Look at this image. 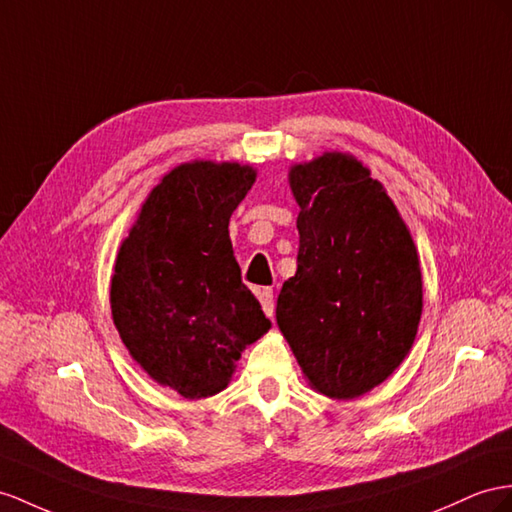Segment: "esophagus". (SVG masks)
<instances>
[{
    "mask_svg": "<svg viewBox=\"0 0 512 512\" xmlns=\"http://www.w3.org/2000/svg\"><path fill=\"white\" fill-rule=\"evenodd\" d=\"M257 298H259V305L261 309H264L266 316H274V292L270 290V287H264V290L257 292Z\"/></svg>",
    "mask_w": 512,
    "mask_h": 512,
    "instance_id": "obj_1",
    "label": "esophagus"
}]
</instances>
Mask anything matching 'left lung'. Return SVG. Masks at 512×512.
<instances>
[{
    "label": "left lung",
    "instance_id": "8db88e82",
    "mask_svg": "<svg viewBox=\"0 0 512 512\" xmlns=\"http://www.w3.org/2000/svg\"><path fill=\"white\" fill-rule=\"evenodd\" d=\"M300 205L292 279L277 322L313 389L350 400L411 350L422 316V272L411 233L370 170L326 153L290 173Z\"/></svg>",
    "mask_w": 512,
    "mask_h": 512
}]
</instances>
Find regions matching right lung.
I'll list each match as a JSON object with an SVG mask.
<instances>
[{"label": "right lung", "instance_id": "right-lung-1", "mask_svg": "<svg viewBox=\"0 0 512 512\" xmlns=\"http://www.w3.org/2000/svg\"><path fill=\"white\" fill-rule=\"evenodd\" d=\"M253 181L251 166H177L116 257L110 300L123 344L183 398L225 389L242 350L270 329L229 240V218Z\"/></svg>", "mask_w": 512, "mask_h": 512}]
</instances>
